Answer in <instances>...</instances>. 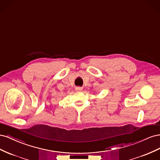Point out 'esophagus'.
<instances>
[{"label": "esophagus", "mask_w": 160, "mask_h": 160, "mask_svg": "<svg viewBox=\"0 0 160 160\" xmlns=\"http://www.w3.org/2000/svg\"><path fill=\"white\" fill-rule=\"evenodd\" d=\"M75 89H76V91H81L82 89H83V88H81V87H76Z\"/></svg>", "instance_id": "1"}]
</instances>
